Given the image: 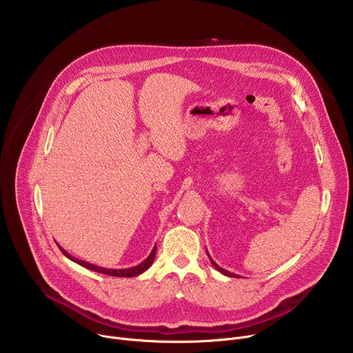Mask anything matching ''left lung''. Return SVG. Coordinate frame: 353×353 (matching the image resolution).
Masks as SVG:
<instances>
[{"label": "left lung", "mask_w": 353, "mask_h": 353, "mask_svg": "<svg viewBox=\"0 0 353 353\" xmlns=\"http://www.w3.org/2000/svg\"><path fill=\"white\" fill-rule=\"evenodd\" d=\"M207 253H208V251H207ZM208 257H210V254H208ZM210 260H211V263H212V265L221 272V274H223V275H226V276H234V278H239V275H236V274H232V272H229V271H226V270H223V268H221L211 257H210Z\"/></svg>", "instance_id": "8db88e82"}]
</instances>
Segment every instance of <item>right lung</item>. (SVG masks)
<instances>
[{"instance_id": "add662e5", "label": "right lung", "mask_w": 353, "mask_h": 353, "mask_svg": "<svg viewBox=\"0 0 353 353\" xmlns=\"http://www.w3.org/2000/svg\"><path fill=\"white\" fill-rule=\"evenodd\" d=\"M60 250L63 251V254L72 260L74 263L90 270V271H94V272H100V274H106V275H110V276H120V278H131V276H137L139 274H142L143 271H146L150 265H152L154 260H155V254H157V245L154 247V250L150 251V254L146 257V260H143L141 264H138L137 267H131V268H127V270H110V268H103V267H97V265H93V264H89L86 261H82V260H78V259H74L72 256H70L67 251L59 245Z\"/></svg>"}]
</instances>
